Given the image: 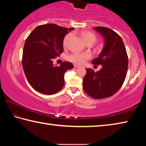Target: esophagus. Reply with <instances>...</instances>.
Masks as SVG:
<instances>
[{"label": "esophagus", "mask_w": 146, "mask_h": 146, "mask_svg": "<svg viewBox=\"0 0 146 146\" xmlns=\"http://www.w3.org/2000/svg\"><path fill=\"white\" fill-rule=\"evenodd\" d=\"M74 67L76 68H80V66H78V65H75H75H74Z\"/></svg>", "instance_id": "34e87169"}]
</instances>
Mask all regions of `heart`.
<instances>
[{
  "label": "heart",
  "mask_w": 146,
  "mask_h": 146,
  "mask_svg": "<svg viewBox=\"0 0 146 146\" xmlns=\"http://www.w3.org/2000/svg\"><path fill=\"white\" fill-rule=\"evenodd\" d=\"M81 35L86 41V43L95 42L96 40V36L93 33L90 31H82L81 33ZM72 36V34L69 33L66 35L63 40V45L66 47L68 45L69 41ZM91 54L88 53H74L68 56V59L71 62L76 64H82L91 58Z\"/></svg>",
  "instance_id": "b5f03b06"
}]
</instances>
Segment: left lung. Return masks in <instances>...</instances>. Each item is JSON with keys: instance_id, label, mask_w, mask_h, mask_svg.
<instances>
[{"instance_id": "left-lung-1", "label": "left lung", "mask_w": 146, "mask_h": 146, "mask_svg": "<svg viewBox=\"0 0 146 146\" xmlns=\"http://www.w3.org/2000/svg\"><path fill=\"white\" fill-rule=\"evenodd\" d=\"M94 29L104 38L102 51L92 60L94 65H102L100 71L86 68L83 79L85 92L95 99H102L114 95L122 87L126 76L128 57L122 39L110 28L96 27Z\"/></svg>"}]
</instances>
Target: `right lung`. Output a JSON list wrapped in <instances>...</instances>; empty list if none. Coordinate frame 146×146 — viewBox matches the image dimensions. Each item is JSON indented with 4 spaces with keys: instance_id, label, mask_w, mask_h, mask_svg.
Here are the masks:
<instances>
[{
    "instance_id": "add662e5",
    "label": "right lung",
    "mask_w": 146,
    "mask_h": 146,
    "mask_svg": "<svg viewBox=\"0 0 146 146\" xmlns=\"http://www.w3.org/2000/svg\"><path fill=\"white\" fill-rule=\"evenodd\" d=\"M75 28L56 24L38 26L26 38L23 55V67L27 80L35 90L53 95L64 85V73L73 68L68 62L54 66L53 59L63 52L64 36Z\"/></svg>"
}]
</instances>
